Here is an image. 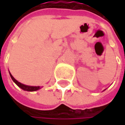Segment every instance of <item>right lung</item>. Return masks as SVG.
Segmentation results:
<instances>
[{
	"label": "right lung",
	"instance_id": "right-lung-1",
	"mask_svg": "<svg viewBox=\"0 0 125 125\" xmlns=\"http://www.w3.org/2000/svg\"><path fill=\"white\" fill-rule=\"evenodd\" d=\"M10 76H11V78H12V81H13L15 83L17 84L19 88H21L22 90H23L29 91V92H32V91L38 90H40V89L41 88L40 86H30V85H26L21 83L20 82H19L18 81H17V80L15 79L12 76V75L10 74Z\"/></svg>",
	"mask_w": 125,
	"mask_h": 125
}]
</instances>
